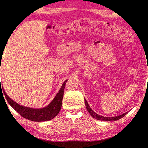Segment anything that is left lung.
Returning a JSON list of instances; mask_svg holds the SVG:
<instances>
[{
    "label": "left lung",
    "mask_w": 148,
    "mask_h": 148,
    "mask_svg": "<svg viewBox=\"0 0 148 148\" xmlns=\"http://www.w3.org/2000/svg\"><path fill=\"white\" fill-rule=\"evenodd\" d=\"M85 104H86V106L87 111H88L89 113L91 115V116L93 117V118L96 119L97 120H101V121H116V120H118L119 119L122 118V117H123L125 115L127 114V112H126V113H124L121 115H119V116H115V117H104V116H100V115L97 114V113H95L93 110L90 108V106L88 104V102H87L86 99H85Z\"/></svg>",
    "instance_id": "obj_1"
}]
</instances>
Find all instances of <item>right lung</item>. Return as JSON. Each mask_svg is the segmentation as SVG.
<instances>
[{"mask_svg": "<svg viewBox=\"0 0 148 148\" xmlns=\"http://www.w3.org/2000/svg\"><path fill=\"white\" fill-rule=\"evenodd\" d=\"M66 81L67 80L62 84L61 89H59V92H57L56 96L51 102V103L43 108L36 109L21 106L10 98L6 92H5L4 90H3V92L9 104L24 118L31 120V121L38 122L49 121L57 116V114L61 110L64 95V89ZM1 89H2L1 88Z\"/></svg>", "mask_w": 148, "mask_h": 148, "instance_id": "1", "label": "right lung"}]
</instances>
